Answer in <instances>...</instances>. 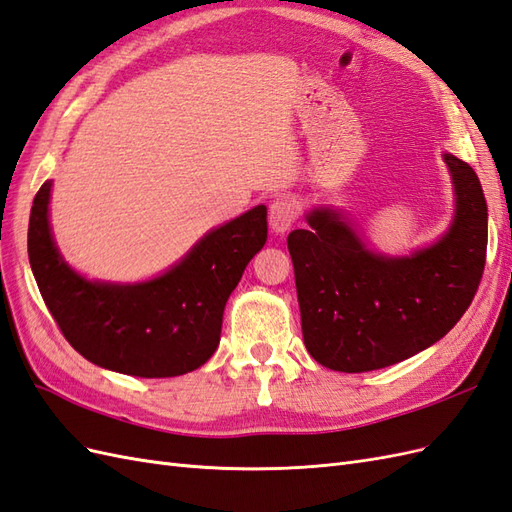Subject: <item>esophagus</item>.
<instances>
[{"instance_id": "esophagus-1", "label": "esophagus", "mask_w": 512, "mask_h": 512, "mask_svg": "<svg viewBox=\"0 0 512 512\" xmlns=\"http://www.w3.org/2000/svg\"><path fill=\"white\" fill-rule=\"evenodd\" d=\"M299 217V204L293 198H278L269 206V226L273 232L284 234Z\"/></svg>"}]
</instances>
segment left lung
Wrapping results in <instances>:
<instances>
[{
  "label": "left lung",
  "mask_w": 512,
  "mask_h": 512,
  "mask_svg": "<svg viewBox=\"0 0 512 512\" xmlns=\"http://www.w3.org/2000/svg\"><path fill=\"white\" fill-rule=\"evenodd\" d=\"M454 185L448 230L409 256L372 252L334 209L288 234L301 331L325 368L368 372L431 347L472 303L487 256V200L472 165L444 153Z\"/></svg>",
  "instance_id": "1"
}]
</instances>
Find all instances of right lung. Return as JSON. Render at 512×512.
<instances>
[{"instance_id":"obj_1","label":"right lung","mask_w":512,"mask_h":512,"mask_svg":"<svg viewBox=\"0 0 512 512\" xmlns=\"http://www.w3.org/2000/svg\"><path fill=\"white\" fill-rule=\"evenodd\" d=\"M51 181L38 189L27 254L40 295L71 347L122 375L163 379L200 368L222 334L224 308L267 241V206L213 228L153 280H88L62 258L49 226Z\"/></svg>"}]
</instances>
